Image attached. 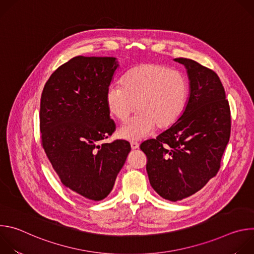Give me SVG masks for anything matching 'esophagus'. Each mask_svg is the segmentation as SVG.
Returning a JSON list of instances; mask_svg holds the SVG:
<instances>
[{
	"label": "esophagus",
	"mask_w": 254,
	"mask_h": 254,
	"mask_svg": "<svg viewBox=\"0 0 254 254\" xmlns=\"http://www.w3.org/2000/svg\"><path fill=\"white\" fill-rule=\"evenodd\" d=\"M130 147H131V149L132 150H135V149H138V147H139V144H138V142L137 141H131L130 142Z\"/></svg>",
	"instance_id": "obj_1"
}]
</instances>
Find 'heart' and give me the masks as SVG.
<instances>
[{
	"label": "heart",
	"mask_w": 254,
	"mask_h": 254,
	"mask_svg": "<svg viewBox=\"0 0 254 254\" xmlns=\"http://www.w3.org/2000/svg\"><path fill=\"white\" fill-rule=\"evenodd\" d=\"M188 97V83L182 72L158 63H141L130 68L123 82H115L106 90L110 113L125 122L136 110L135 118L125 124L120 134L140 138L155 126L159 129L174 125L183 114Z\"/></svg>",
	"instance_id": "heart-1"
}]
</instances>
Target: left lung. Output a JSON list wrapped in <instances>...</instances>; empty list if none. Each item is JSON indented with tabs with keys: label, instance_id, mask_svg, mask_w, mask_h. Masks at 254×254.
I'll return each instance as SVG.
<instances>
[{
	"label": "left lung",
	"instance_id": "left-lung-1",
	"mask_svg": "<svg viewBox=\"0 0 254 254\" xmlns=\"http://www.w3.org/2000/svg\"><path fill=\"white\" fill-rule=\"evenodd\" d=\"M190 96L183 115L156 138L141 142L154 190L176 202L201 190L220 169L229 141L231 115L224 87L215 72L187 58Z\"/></svg>",
	"mask_w": 254,
	"mask_h": 254
}]
</instances>
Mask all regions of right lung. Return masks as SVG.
I'll use <instances>...</instances> for the list:
<instances>
[{"label":"right lung","mask_w":254,"mask_h":254,"mask_svg":"<svg viewBox=\"0 0 254 254\" xmlns=\"http://www.w3.org/2000/svg\"><path fill=\"white\" fill-rule=\"evenodd\" d=\"M118 66L115 57H74L41 95V146L61 183L87 200L111 193L130 152L126 139L101 142L116 130L105 97Z\"/></svg>","instance_id":"add662e5"}]
</instances>
